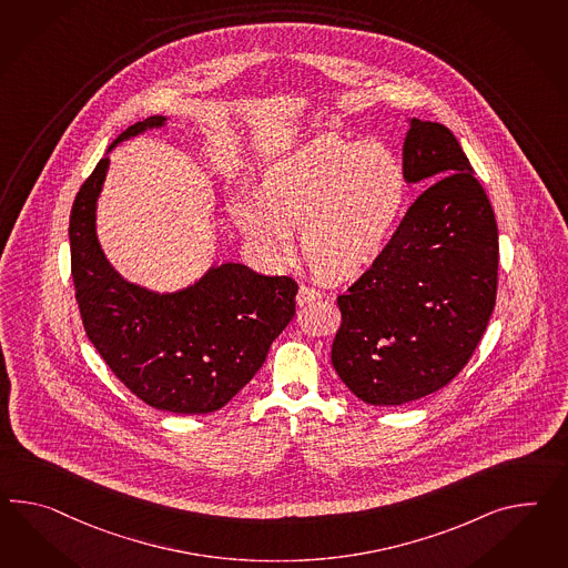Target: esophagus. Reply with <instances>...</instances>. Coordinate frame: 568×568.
Listing matches in <instances>:
<instances>
[{
  "label": "esophagus",
  "instance_id": "34e87169",
  "mask_svg": "<svg viewBox=\"0 0 568 568\" xmlns=\"http://www.w3.org/2000/svg\"><path fill=\"white\" fill-rule=\"evenodd\" d=\"M321 296H323V294H321L320 291L308 288V286H301V288H298V294H296V303H298V305H306V303L317 301Z\"/></svg>",
  "mask_w": 568,
  "mask_h": 568
}]
</instances>
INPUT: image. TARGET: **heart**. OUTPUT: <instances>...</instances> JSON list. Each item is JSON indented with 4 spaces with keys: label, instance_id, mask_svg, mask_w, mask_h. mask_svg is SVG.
Returning a JSON list of instances; mask_svg holds the SVG:
<instances>
[{
    "label": "heart",
    "instance_id": "obj_1",
    "mask_svg": "<svg viewBox=\"0 0 568 568\" xmlns=\"http://www.w3.org/2000/svg\"><path fill=\"white\" fill-rule=\"evenodd\" d=\"M407 200L406 164L392 150L321 133L265 173L262 193L234 197L231 214L270 257L288 255L303 224L306 260L321 276L346 280L389 245Z\"/></svg>",
    "mask_w": 568,
    "mask_h": 568
}]
</instances>
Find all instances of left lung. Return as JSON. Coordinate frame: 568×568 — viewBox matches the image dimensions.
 Listing matches in <instances>:
<instances>
[{
    "label": "left lung",
    "instance_id": "8db88e82",
    "mask_svg": "<svg viewBox=\"0 0 568 568\" xmlns=\"http://www.w3.org/2000/svg\"><path fill=\"white\" fill-rule=\"evenodd\" d=\"M409 183H433L389 245L337 296L335 373L364 404L402 406L445 387L478 346L496 303L498 229L452 131L407 119Z\"/></svg>",
    "mask_w": 568,
    "mask_h": 568
}]
</instances>
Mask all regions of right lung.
<instances>
[{
	"label": "right lung",
	"instance_id": "right-lung-1",
	"mask_svg": "<svg viewBox=\"0 0 568 568\" xmlns=\"http://www.w3.org/2000/svg\"><path fill=\"white\" fill-rule=\"evenodd\" d=\"M166 121H138L106 154ZM109 162L104 156L84 181L70 216L73 288L88 339L148 406L173 414L216 412L262 368L272 342L294 317L298 286L292 277L263 276L233 262L210 265L175 292L128 282L106 260L97 234Z\"/></svg>",
	"mask_w": 568,
	"mask_h": 568
}]
</instances>
